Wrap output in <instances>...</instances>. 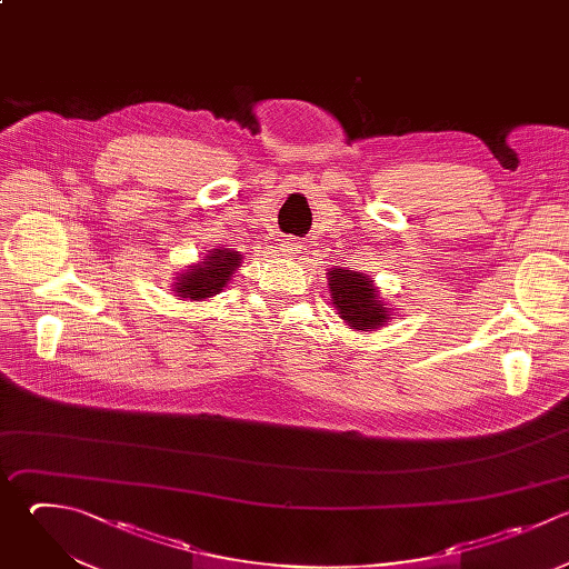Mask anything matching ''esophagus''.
Returning a JSON list of instances; mask_svg holds the SVG:
<instances>
[{
  "mask_svg": "<svg viewBox=\"0 0 569 569\" xmlns=\"http://www.w3.org/2000/svg\"><path fill=\"white\" fill-rule=\"evenodd\" d=\"M280 251H282V256H293L300 251V242L296 238H284L280 244Z\"/></svg>",
  "mask_w": 569,
  "mask_h": 569,
  "instance_id": "esophagus-1",
  "label": "esophagus"
}]
</instances>
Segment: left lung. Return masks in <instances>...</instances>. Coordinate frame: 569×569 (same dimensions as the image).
I'll return each instance as SVG.
<instances>
[{"mask_svg": "<svg viewBox=\"0 0 569 569\" xmlns=\"http://www.w3.org/2000/svg\"><path fill=\"white\" fill-rule=\"evenodd\" d=\"M327 284L331 305L349 329L376 331L391 320V307H387V302L380 298L378 287L367 273L351 271L347 267H331L327 273Z\"/></svg>", "mask_w": 569, "mask_h": 569, "instance_id": "left-lung-1", "label": "left lung"}]
</instances>
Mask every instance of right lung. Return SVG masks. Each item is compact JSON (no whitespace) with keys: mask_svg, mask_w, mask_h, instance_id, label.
Segmentation results:
<instances>
[{"mask_svg":"<svg viewBox=\"0 0 569 569\" xmlns=\"http://www.w3.org/2000/svg\"><path fill=\"white\" fill-rule=\"evenodd\" d=\"M242 262V253L233 249H211L200 262L189 264L176 276V282L171 284V291L180 296V300H191V302H202L229 284L233 273L238 271Z\"/></svg>","mask_w":569,"mask_h":569,"instance_id":"1","label":"right lung"}]
</instances>
